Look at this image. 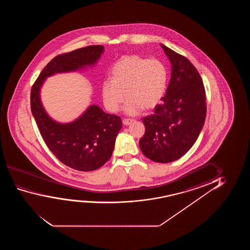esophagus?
<instances>
[{"instance_id": "esophagus-1", "label": "esophagus", "mask_w": 250, "mask_h": 250, "mask_svg": "<svg viewBox=\"0 0 250 250\" xmlns=\"http://www.w3.org/2000/svg\"><path fill=\"white\" fill-rule=\"evenodd\" d=\"M134 120H131V119H124L123 120V124L125 125H129L130 124L133 122Z\"/></svg>"}]
</instances>
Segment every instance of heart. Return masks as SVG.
I'll return each instance as SVG.
<instances>
[{"instance_id":"heart-1","label":"heart","mask_w":250,"mask_h":250,"mask_svg":"<svg viewBox=\"0 0 250 250\" xmlns=\"http://www.w3.org/2000/svg\"><path fill=\"white\" fill-rule=\"evenodd\" d=\"M112 79L102 83L103 103L110 112L120 109L126 96L125 112L135 115L142 110H151L164 97L167 86V70L158 59L126 55L114 64ZM126 93H125L124 92Z\"/></svg>"}]
</instances>
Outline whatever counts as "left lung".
<instances>
[{"mask_svg": "<svg viewBox=\"0 0 250 250\" xmlns=\"http://www.w3.org/2000/svg\"><path fill=\"white\" fill-rule=\"evenodd\" d=\"M171 63V76L163 103L154 114L143 118L145 132L139 141L151 161L169 163L185 155L204 125L206 91L202 78L184 55L161 45Z\"/></svg>", "mask_w": 250, "mask_h": 250, "instance_id": "8db88e82", "label": "left lung"}]
</instances>
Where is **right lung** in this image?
Here are the masks:
<instances>
[{
  "label": "right lung",
  "instance_id": "1",
  "mask_svg": "<svg viewBox=\"0 0 250 250\" xmlns=\"http://www.w3.org/2000/svg\"><path fill=\"white\" fill-rule=\"evenodd\" d=\"M103 49L102 45H91L55 56L31 87V113L42 139L59 161L78 171H94L109 160L117 135L122 128L121 119L94 105L72 123H56L42 106L39 90L48 76L93 65Z\"/></svg>",
  "mask_w": 250,
  "mask_h": 250
}]
</instances>
